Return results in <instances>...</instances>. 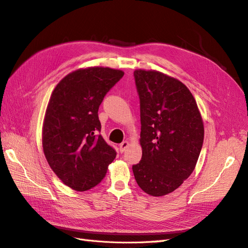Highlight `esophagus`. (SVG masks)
<instances>
[{"mask_svg":"<svg viewBox=\"0 0 248 248\" xmlns=\"http://www.w3.org/2000/svg\"><path fill=\"white\" fill-rule=\"evenodd\" d=\"M128 146H129V142L127 141V140H125V141H123V142H121V144L119 145V150H120V152L123 153Z\"/></svg>","mask_w":248,"mask_h":248,"instance_id":"34e87169","label":"esophagus"}]
</instances>
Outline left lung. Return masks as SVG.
I'll use <instances>...</instances> for the list:
<instances>
[{"label":"left lung","mask_w":248,"mask_h":248,"mask_svg":"<svg viewBox=\"0 0 248 248\" xmlns=\"http://www.w3.org/2000/svg\"><path fill=\"white\" fill-rule=\"evenodd\" d=\"M140 110L141 159L133 164L136 181L146 193L166 196L196 168L204 125L187 87L158 71L133 72Z\"/></svg>","instance_id":"1"}]
</instances>
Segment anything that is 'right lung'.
Segmentation results:
<instances>
[{
	"instance_id": "obj_1",
	"label": "right lung",
	"mask_w": 248,
	"mask_h": 248,
	"mask_svg": "<svg viewBox=\"0 0 248 248\" xmlns=\"http://www.w3.org/2000/svg\"><path fill=\"white\" fill-rule=\"evenodd\" d=\"M123 76L108 67L79 69L66 76L50 96L42 132L44 155L55 174L74 190L98 185L116 158V150L99 134L98 109Z\"/></svg>"
}]
</instances>
